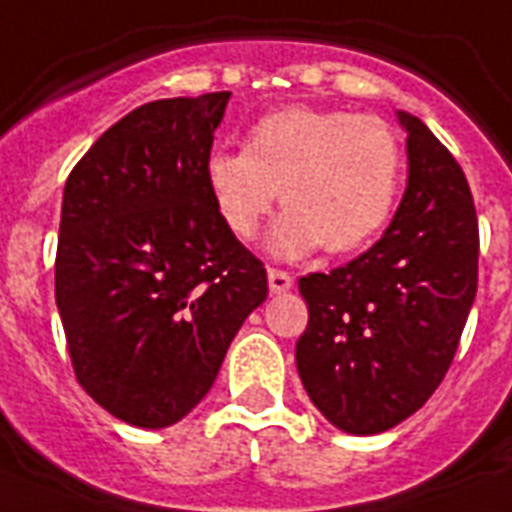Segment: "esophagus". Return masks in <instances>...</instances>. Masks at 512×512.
Here are the masks:
<instances>
[{"instance_id": "1", "label": "esophagus", "mask_w": 512, "mask_h": 512, "mask_svg": "<svg viewBox=\"0 0 512 512\" xmlns=\"http://www.w3.org/2000/svg\"><path fill=\"white\" fill-rule=\"evenodd\" d=\"M292 287H295V281H292V276L287 271L268 268V289H271V295H284Z\"/></svg>"}]
</instances>
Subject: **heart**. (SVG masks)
I'll return each mask as SVG.
<instances>
[{"instance_id": "1", "label": "heart", "mask_w": 512, "mask_h": 512, "mask_svg": "<svg viewBox=\"0 0 512 512\" xmlns=\"http://www.w3.org/2000/svg\"><path fill=\"white\" fill-rule=\"evenodd\" d=\"M404 177V154L374 116L289 106L249 127L244 151L215 148L204 180L217 215L236 239H252L281 196L268 252L300 260L324 244L345 255L388 225Z\"/></svg>"}]
</instances>
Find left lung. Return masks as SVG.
Returning <instances> with one entry per match:
<instances>
[{
    "label": "left lung",
    "instance_id": "left-lung-1",
    "mask_svg": "<svg viewBox=\"0 0 512 512\" xmlns=\"http://www.w3.org/2000/svg\"><path fill=\"white\" fill-rule=\"evenodd\" d=\"M396 116L409 172L382 239L332 273L300 279L311 319L297 372L313 406L350 436L390 430L433 396L476 300L468 180L417 116Z\"/></svg>",
    "mask_w": 512,
    "mask_h": 512
}]
</instances>
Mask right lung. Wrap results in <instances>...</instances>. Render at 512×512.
<instances>
[{
  "label": "right lung",
  "instance_id": "1",
  "mask_svg": "<svg viewBox=\"0 0 512 512\" xmlns=\"http://www.w3.org/2000/svg\"><path fill=\"white\" fill-rule=\"evenodd\" d=\"M228 100L135 108L63 188L55 300L76 380L135 428L183 420L268 297L263 263L225 228L204 180Z\"/></svg>",
  "mask_w": 512,
  "mask_h": 512
}]
</instances>
